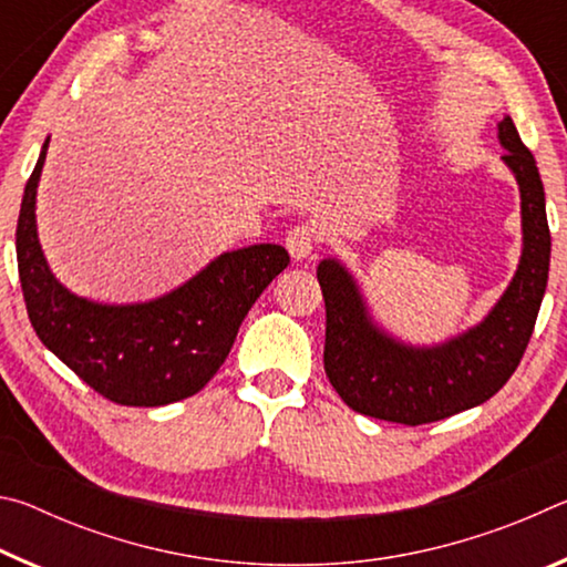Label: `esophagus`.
<instances>
[{"mask_svg":"<svg viewBox=\"0 0 567 567\" xmlns=\"http://www.w3.org/2000/svg\"><path fill=\"white\" fill-rule=\"evenodd\" d=\"M285 245L295 260H305V257L312 255L315 245H318V233H315L312 225H297L287 233Z\"/></svg>","mask_w":567,"mask_h":567,"instance_id":"esophagus-1","label":"esophagus"}]
</instances>
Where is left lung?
Returning a JSON list of instances; mask_svg holds the SVG:
<instances>
[{
    "label": "left lung",
    "instance_id": "obj_1",
    "mask_svg": "<svg viewBox=\"0 0 567 567\" xmlns=\"http://www.w3.org/2000/svg\"><path fill=\"white\" fill-rule=\"evenodd\" d=\"M503 162L520 185L523 255L513 282L491 315L435 348H412L380 330L352 275L338 260L318 265L324 297V372L360 415L400 425L445 420L491 400L530 342L550 270V227L533 152L511 117L497 124Z\"/></svg>",
    "mask_w": 567,
    "mask_h": 567
}]
</instances>
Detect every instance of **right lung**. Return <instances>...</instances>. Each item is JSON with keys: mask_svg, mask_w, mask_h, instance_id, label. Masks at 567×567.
Wrapping results in <instances>:
<instances>
[{"mask_svg": "<svg viewBox=\"0 0 567 567\" xmlns=\"http://www.w3.org/2000/svg\"><path fill=\"white\" fill-rule=\"evenodd\" d=\"M47 147L27 179L17 219V265L37 338L76 378L117 405L159 408L215 378L257 297L290 265L280 245L219 255L203 272L157 300L102 305L56 282L37 237V185Z\"/></svg>", "mask_w": 567, "mask_h": 567, "instance_id": "obj_1", "label": "right lung"}]
</instances>
